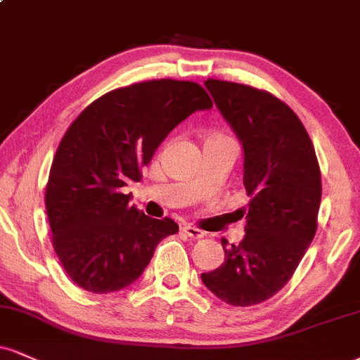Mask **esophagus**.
I'll return each instance as SVG.
<instances>
[{
	"instance_id": "obj_1",
	"label": "esophagus",
	"mask_w": 360,
	"mask_h": 360,
	"mask_svg": "<svg viewBox=\"0 0 360 360\" xmlns=\"http://www.w3.org/2000/svg\"><path fill=\"white\" fill-rule=\"evenodd\" d=\"M181 231H183L186 236L193 238V240H202V238L206 236V231H202V229H199L196 226H189V224L188 226L181 228Z\"/></svg>"
}]
</instances>
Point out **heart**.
Masks as SVG:
<instances>
[{"label": "heart", "instance_id": "obj_1", "mask_svg": "<svg viewBox=\"0 0 360 360\" xmlns=\"http://www.w3.org/2000/svg\"><path fill=\"white\" fill-rule=\"evenodd\" d=\"M218 139H226L224 136H221V134H213V136H210L206 139V141H218Z\"/></svg>", "mask_w": 360, "mask_h": 360}]
</instances>
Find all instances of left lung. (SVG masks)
<instances>
[{"label":"left lung","instance_id":"obj_1","mask_svg":"<svg viewBox=\"0 0 360 360\" xmlns=\"http://www.w3.org/2000/svg\"><path fill=\"white\" fill-rule=\"evenodd\" d=\"M245 154L243 184L250 201L240 210L245 238L224 248V263L202 283L233 307L258 305L292 278L317 231L322 179L314 144L285 102L265 90L207 79Z\"/></svg>","mask_w":360,"mask_h":360}]
</instances>
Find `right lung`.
Instances as JSON below:
<instances>
[{"mask_svg": "<svg viewBox=\"0 0 360 360\" xmlns=\"http://www.w3.org/2000/svg\"><path fill=\"white\" fill-rule=\"evenodd\" d=\"M213 107L196 82L149 80L102 95L80 112L51 162L45 206L56 257L92 293L136 281L155 246L179 231L129 205L122 188L141 181L159 144L193 112Z\"/></svg>", "mask_w": 360, "mask_h": 360, "instance_id": "add662e5", "label": "right lung"}]
</instances>
